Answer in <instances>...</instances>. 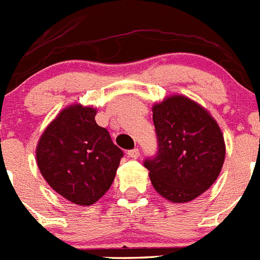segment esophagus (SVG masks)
Returning a JSON list of instances; mask_svg holds the SVG:
<instances>
[{
  "mask_svg": "<svg viewBox=\"0 0 260 260\" xmlns=\"http://www.w3.org/2000/svg\"><path fill=\"white\" fill-rule=\"evenodd\" d=\"M139 154H140V152H139V149H138V148H135V149H132V150H128V152H127V155L130 158H133V159H137V158L139 157Z\"/></svg>",
  "mask_w": 260,
  "mask_h": 260,
  "instance_id": "obj_1",
  "label": "esophagus"
}]
</instances>
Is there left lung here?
I'll return each instance as SVG.
<instances>
[{"label": "left lung", "mask_w": 260, "mask_h": 260, "mask_svg": "<svg viewBox=\"0 0 260 260\" xmlns=\"http://www.w3.org/2000/svg\"><path fill=\"white\" fill-rule=\"evenodd\" d=\"M158 152L145 159L155 191L172 203H187L218 177L226 155L223 134L211 113L181 94L152 107Z\"/></svg>", "instance_id": "1"}]
</instances>
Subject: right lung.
Listing matches in <instances>:
<instances>
[{
    "instance_id": "obj_1",
    "label": "right lung",
    "mask_w": 260,
    "mask_h": 260,
    "mask_svg": "<svg viewBox=\"0 0 260 260\" xmlns=\"http://www.w3.org/2000/svg\"><path fill=\"white\" fill-rule=\"evenodd\" d=\"M97 110L80 103L63 108L39 138L37 165L47 184L69 202L94 204L115 180L123 152L97 125Z\"/></svg>"
}]
</instances>
